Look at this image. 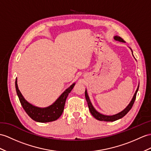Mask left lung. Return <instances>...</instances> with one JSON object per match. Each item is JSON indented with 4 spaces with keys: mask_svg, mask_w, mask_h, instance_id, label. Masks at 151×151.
Masks as SVG:
<instances>
[{
    "mask_svg": "<svg viewBox=\"0 0 151 151\" xmlns=\"http://www.w3.org/2000/svg\"><path fill=\"white\" fill-rule=\"evenodd\" d=\"M114 39L116 40H118V41L121 42H124V40L122 38H120V36H115V37H114ZM131 51H132V50H131ZM132 54H133V51H132ZM138 88H139V84H138L137 90H136L135 93L134 94V96H133V99H132L131 101L130 102V103L128 104V106L123 110V111H122L121 112L117 113V114H115V115H110V116L102 115V114L99 113L97 111V110L94 108L92 104H91V102H90V98H89V97H88V95L87 93V91H86V90H85V97H86L88 108H89V109H90V111L91 114L93 116L94 118H95L97 120H101V121H106V122H113V121H115V120H119L121 118H122V117H124L129 111H130V109H131V108L133 107V105L134 102L135 101L136 97H137V93L138 92Z\"/></svg>",
    "mask_w": 151,
    "mask_h": 151,
    "instance_id": "left-lung-1",
    "label": "left lung"
}]
</instances>
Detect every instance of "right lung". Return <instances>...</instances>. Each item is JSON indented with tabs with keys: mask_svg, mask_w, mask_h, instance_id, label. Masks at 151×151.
Returning <instances> with one entry per match:
<instances>
[{
	"mask_svg": "<svg viewBox=\"0 0 151 151\" xmlns=\"http://www.w3.org/2000/svg\"><path fill=\"white\" fill-rule=\"evenodd\" d=\"M75 84L76 83H73L59 97V98L52 105L46 108L36 107V106H33L25 100L19 89H18L17 79L15 81V88L20 103L27 115L36 122L43 123L52 122V121L56 120L60 118L64 110L66 99H67L70 92L73 89Z\"/></svg>",
	"mask_w": 151,
	"mask_h": 151,
	"instance_id": "1",
	"label": "right lung"
}]
</instances>
